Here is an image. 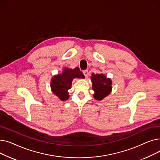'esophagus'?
I'll return each instance as SVG.
<instances>
[{"mask_svg": "<svg viewBox=\"0 0 160 160\" xmlns=\"http://www.w3.org/2000/svg\"><path fill=\"white\" fill-rule=\"evenodd\" d=\"M83 74H84V76L86 77H88V74H89V73H88V70H84V71H83Z\"/></svg>", "mask_w": 160, "mask_h": 160, "instance_id": "esophagus-1", "label": "esophagus"}]
</instances>
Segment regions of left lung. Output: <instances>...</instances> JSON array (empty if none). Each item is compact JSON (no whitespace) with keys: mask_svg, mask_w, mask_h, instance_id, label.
<instances>
[{"mask_svg":"<svg viewBox=\"0 0 160 160\" xmlns=\"http://www.w3.org/2000/svg\"><path fill=\"white\" fill-rule=\"evenodd\" d=\"M92 88L95 91L93 94L96 100H101L108 96L112 90V81L107 78L103 74H92Z\"/></svg>","mask_w":160,"mask_h":160,"instance_id":"left-lung-1","label":"left lung"}]
</instances>
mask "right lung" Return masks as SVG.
<instances>
[{"mask_svg":"<svg viewBox=\"0 0 160 160\" xmlns=\"http://www.w3.org/2000/svg\"><path fill=\"white\" fill-rule=\"evenodd\" d=\"M74 78H85L78 67H76L74 69L66 68L63 71L62 74H58L52 78L50 86L53 93L60 100H66L69 98V96L67 90L71 88L72 81Z\"/></svg>","mask_w":160,"mask_h":160,"instance_id":"obj_1","label":"right lung"}]
</instances>
